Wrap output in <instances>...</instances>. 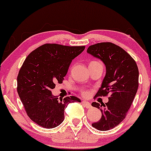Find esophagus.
<instances>
[{
    "label": "esophagus",
    "mask_w": 151,
    "mask_h": 151,
    "mask_svg": "<svg viewBox=\"0 0 151 151\" xmlns=\"http://www.w3.org/2000/svg\"><path fill=\"white\" fill-rule=\"evenodd\" d=\"M82 104H83V105L85 106L86 107H87V108H91V107H92V105H91V104L89 103V102H87V101H82Z\"/></svg>",
    "instance_id": "34e87169"
}]
</instances>
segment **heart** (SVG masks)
Masks as SVG:
<instances>
[{"label":"heart","mask_w":151,"mask_h":151,"mask_svg":"<svg viewBox=\"0 0 151 151\" xmlns=\"http://www.w3.org/2000/svg\"><path fill=\"white\" fill-rule=\"evenodd\" d=\"M81 93H82V94L84 96V97H88L89 94V92H88V91H86V90L82 91V92H81Z\"/></svg>","instance_id":"b5f03b06"}]
</instances>
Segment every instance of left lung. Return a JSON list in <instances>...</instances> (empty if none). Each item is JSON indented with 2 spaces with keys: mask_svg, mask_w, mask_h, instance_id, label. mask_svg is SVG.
Here are the masks:
<instances>
[{
  "mask_svg": "<svg viewBox=\"0 0 151 151\" xmlns=\"http://www.w3.org/2000/svg\"><path fill=\"white\" fill-rule=\"evenodd\" d=\"M87 53L105 64V77L95 97L111 95L107 103L94 102L92 107L100 109L102 117L92 127L102 131L118 125L126 115L138 87V68L131 56L110 42H102L89 46Z\"/></svg>",
  "mask_w": 151,
  "mask_h": 151,
  "instance_id": "obj_1",
  "label": "left lung"
}]
</instances>
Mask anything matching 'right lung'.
<instances>
[{
    "instance_id": "add662e5",
    "label": "right lung",
    "mask_w": 151,
    "mask_h": 151,
    "mask_svg": "<svg viewBox=\"0 0 151 151\" xmlns=\"http://www.w3.org/2000/svg\"><path fill=\"white\" fill-rule=\"evenodd\" d=\"M85 46H68L45 44L25 59L17 77V91L26 114L32 121L45 128H54L64 119V110L69 103L80 102L69 96L59 100L51 89L62 83L72 60Z\"/></svg>"
}]
</instances>
